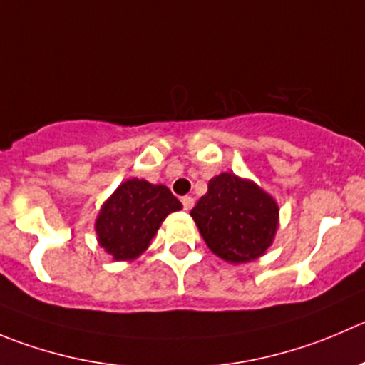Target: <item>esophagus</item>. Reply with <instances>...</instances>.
<instances>
[{
	"label": "esophagus",
	"mask_w": 365,
	"mask_h": 365,
	"mask_svg": "<svg viewBox=\"0 0 365 365\" xmlns=\"http://www.w3.org/2000/svg\"><path fill=\"white\" fill-rule=\"evenodd\" d=\"M180 202H182V206H185L186 211H190L193 207V204H195V200H193V197L186 195V197H182V199H180Z\"/></svg>",
	"instance_id": "esophagus-1"
}]
</instances>
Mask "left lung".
<instances>
[{
	"label": "left lung",
	"mask_w": 365,
	"mask_h": 365,
	"mask_svg": "<svg viewBox=\"0 0 365 365\" xmlns=\"http://www.w3.org/2000/svg\"><path fill=\"white\" fill-rule=\"evenodd\" d=\"M190 215L210 251L232 265L265 255L279 225L276 199L255 180L231 172L210 179L206 195Z\"/></svg>",
	"instance_id": "left-lung-1"
}]
</instances>
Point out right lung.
Listing matches in <instances>:
<instances>
[{
  "mask_svg": "<svg viewBox=\"0 0 365 365\" xmlns=\"http://www.w3.org/2000/svg\"><path fill=\"white\" fill-rule=\"evenodd\" d=\"M182 204L165 185L145 179L125 180L102 204L95 220L98 245L116 262L140 258L158 235L163 220Z\"/></svg>",
  "mask_w": 365,
  "mask_h": 365,
  "instance_id": "obj_1",
  "label": "right lung"
}]
</instances>
